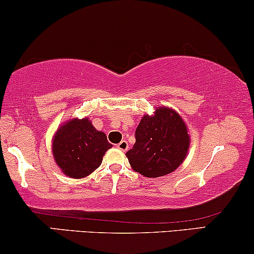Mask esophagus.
Segmentation results:
<instances>
[{
  "label": "esophagus",
  "mask_w": 254,
  "mask_h": 254,
  "mask_svg": "<svg viewBox=\"0 0 254 254\" xmlns=\"http://www.w3.org/2000/svg\"><path fill=\"white\" fill-rule=\"evenodd\" d=\"M118 148L122 152H126L128 149V142L126 141V140H122L120 143H118Z\"/></svg>",
  "instance_id": "34e87169"
}]
</instances>
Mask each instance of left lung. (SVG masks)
<instances>
[{"instance_id":"1","label":"left lung","mask_w":254,"mask_h":254,"mask_svg":"<svg viewBox=\"0 0 254 254\" xmlns=\"http://www.w3.org/2000/svg\"><path fill=\"white\" fill-rule=\"evenodd\" d=\"M190 145L189 128L173 108L158 107L145 114L135 130V143L126 153L129 165L146 178L172 173L186 159Z\"/></svg>"}]
</instances>
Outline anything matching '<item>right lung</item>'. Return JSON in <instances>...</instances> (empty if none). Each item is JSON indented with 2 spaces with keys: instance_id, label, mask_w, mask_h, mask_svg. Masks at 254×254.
I'll list each match as a JSON object with an SVG mask.
<instances>
[{
  "instance_id": "obj_1",
  "label": "right lung",
  "mask_w": 254,
  "mask_h": 254,
  "mask_svg": "<svg viewBox=\"0 0 254 254\" xmlns=\"http://www.w3.org/2000/svg\"><path fill=\"white\" fill-rule=\"evenodd\" d=\"M112 148L107 136L96 129L88 118L70 119L58 128L52 140V152L61 172L73 179L88 177L101 165Z\"/></svg>"
}]
</instances>
